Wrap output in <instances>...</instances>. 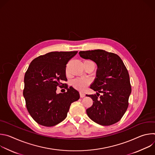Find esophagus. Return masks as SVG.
I'll use <instances>...</instances> for the list:
<instances>
[{
    "mask_svg": "<svg viewBox=\"0 0 155 155\" xmlns=\"http://www.w3.org/2000/svg\"><path fill=\"white\" fill-rule=\"evenodd\" d=\"M80 96L81 98H83L85 96V94H84L83 93H80Z\"/></svg>",
    "mask_w": 155,
    "mask_h": 155,
    "instance_id": "obj_1",
    "label": "esophagus"
}]
</instances>
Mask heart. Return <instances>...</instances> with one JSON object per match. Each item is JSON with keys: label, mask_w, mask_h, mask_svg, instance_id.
<instances>
[{"label": "heart", "mask_w": 155, "mask_h": 155, "mask_svg": "<svg viewBox=\"0 0 155 155\" xmlns=\"http://www.w3.org/2000/svg\"><path fill=\"white\" fill-rule=\"evenodd\" d=\"M90 80L84 78H77L72 80L71 84L75 89L80 91H83L86 90V87L90 84Z\"/></svg>", "instance_id": "b5f03b06"}]
</instances>
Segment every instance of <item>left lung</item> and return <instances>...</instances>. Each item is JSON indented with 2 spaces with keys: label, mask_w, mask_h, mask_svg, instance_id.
<instances>
[{
  "label": "left lung",
  "mask_w": 155,
  "mask_h": 155,
  "mask_svg": "<svg viewBox=\"0 0 155 155\" xmlns=\"http://www.w3.org/2000/svg\"><path fill=\"white\" fill-rule=\"evenodd\" d=\"M79 54L95 62L98 68L97 78L90 86L97 93L86 94L93 101L86 110L87 116L102 126L118 122L128 107L131 93L129 75L123 61L118 55L102 50L80 51Z\"/></svg>",
  "instance_id": "8db88e82"
}]
</instances>
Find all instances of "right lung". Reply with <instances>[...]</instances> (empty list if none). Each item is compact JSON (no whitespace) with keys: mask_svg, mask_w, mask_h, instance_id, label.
Returning <instances> with one entry per match:
<instances>
[{"mask_svg":"<svg viewBox=\"0 0 155 155\" xmlns=\"http://www.w3.org/2000/svg\"><path fill=\"white\" fill-rule=\"evenodd\" d=\"M78 51H54L35 58L25 75L23 96L28 111L38 124L51 127L67 117L71 104L80 98L79 93L68 87L66 64ZM65 86H64V85ZM67 91L56 94L57 87Z\"/></svg>","mask_w":155,"mask_h":155,"instance_id":"obj_1","label":"right lung"}]
</instances>
